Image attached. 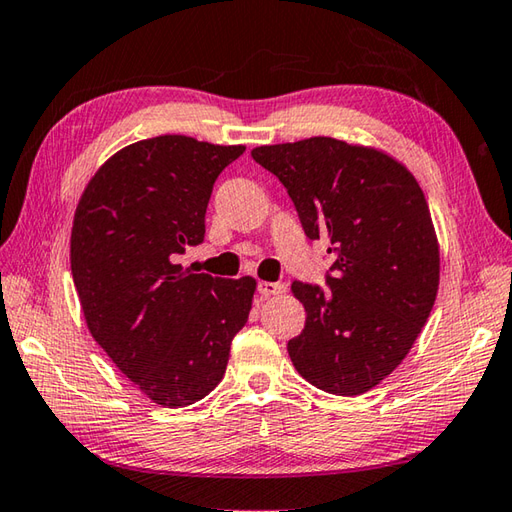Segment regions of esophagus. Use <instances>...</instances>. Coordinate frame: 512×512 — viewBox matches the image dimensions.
I'll return each mask as SVG.
<instances>
[{
    "label": "esophagus",
    "mask_w": 512,
    "mask_h": 512,
    "mask_svg": "<svg viewBox=\"0 0 512 512\" xmlns=\"http://www.w3.org/2000/svg\"><path fill=\"white\" fill-rule=\"evenodd\" d=\"M283 292H285V285L283 283H269V281H260L258 283V294L263 296V298L283 294Z\"/></svg>",
    "instance_id": "obj_1"
}]
</instances>
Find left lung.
<instances>
[{
    "label": "left lung",
    "instance_id": "obj_1",
    "mask_svg": "<svg viewBox=\"0 0 512 512\" xmlns=\"http://www.w3.org/2000/svg\"><path fill=\"white\" fill-rule=\"evenodd\" d=\"M252 158L283 182L307 238L336 256L330 289L292 283L307 316L289 359L318 390H372L408 356L439 289V240L417 178L390 153L325 136L265 144Z\"/></svg>",
    "mask_w": 512,
    "mask_h": 512
}]
</instances>
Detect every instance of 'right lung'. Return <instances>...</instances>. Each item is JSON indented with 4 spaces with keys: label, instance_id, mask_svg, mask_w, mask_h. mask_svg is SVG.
<instances>
[{
    "label": "right lung",
    "instance_id": "obj_1",
    "mask_svg": "<svg viewBox=\"0 0 512 512\" xmlns=\"http://www.w3.org/2000/svg\"><path fill=\"white\" fill-rule=\"evenodd\" d=\"M243 144L189 136L133 142L84 187L71 274L86 327L122 374L162 408H185L223 381L256 281L178 263L205 238L214 182Z\"/></svg>",
    "mask_w": 512,
    "mask_h": 512
}]
</instances>
